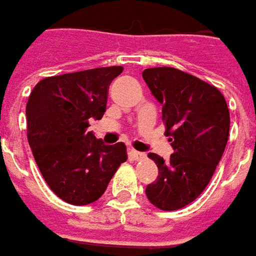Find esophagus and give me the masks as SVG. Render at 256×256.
Segmentation results:
<instances>
[{"mask_svg": "<svg viewBox=\"0 0 256 256\" xmlns=\"http://www.w3.org/2000/svg\"><path fill=\"white\" fill-rule=\"evenodd\" d=\"M128 156H130V158L134 160V162H138V160H142V158H144L146 157L144 153H140V152H136V150H130V152H128Z\"/></svg>", "mask_w": 256, "mask_h": 256, "instance_id": "34e87169", "label": "esophagus"}]
</instances>
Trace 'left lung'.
Returning a JSON list of instances; mask_svg holds the SVG:
<instances>
[{
	"label": "left lung",
	"instance_id": "obj_1",
	"mask_svg": "<svg viewBox=\"0 0 256 256\" xmlns=\"http://www.w3.org/2000/svg\"><path fill=\"white\" fill-rule=\"evenodd\" d=\"M143 79L163 104V119L174 153L170 160L150 153L158 177L146 196L163 211L191 204L206 190L224 154L230 136V110L216 86L170 66L148 68Z\"/></svg>",
	"mask_w": 256,
	"mask_h": 256
}]
</instances>
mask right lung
I'll use <instances>...</instances> for the list:
<instances>
[{
	"label": "right lung",
	"mask_w": 256,
	"mask_h": 256,
	"mask_svg": "<svg viewBox=\"0 0 256 256\" xmlns=\"http://www.w3.org/2000/svg\"><path fill=\"white\" fill-rule=\"evenodd\" d=\"M123 66L94 68L49 76L36 84L26 103V136L49 188L72 206H86L103 196L126 146H106L88 132L89 119L106 112L109 84Z\"/></svg>",
	"instance_id": "1"
}]
</instances>
